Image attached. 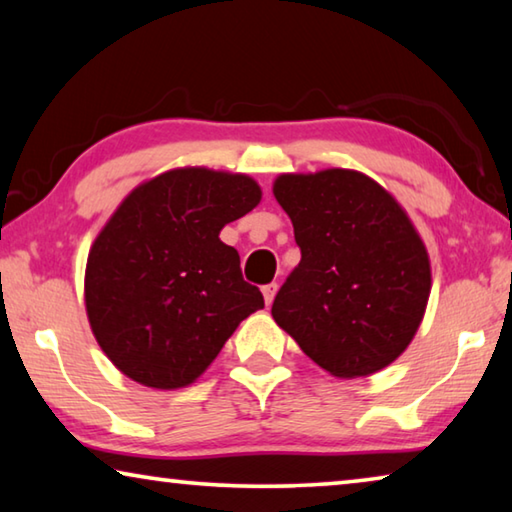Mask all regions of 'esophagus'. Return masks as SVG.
Masks as SVG:
<instances>
[{"instance_id":"34e87169","label":"esophagus","mask_w":512,"mask_h":512,"mask_svg":"<svg viewBox=\"0 0 512 512\" xmlns=\"http://www.w3.org/2000/svg\"><path fill=\"white\" fill-rule=\"evenodd\" d=\"M275 293H277V284H275V282H271V284H266V287H262V296H264L266 307H271V305H273Z\"/></svg>"}]
</instances>
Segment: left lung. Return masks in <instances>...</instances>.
<instances>
[{"mask_svg": "<svg viewBox=\"0 0 512 512\" xmlns=\"http://www.w3.org/2000/svg\"><path fill=\"white\" fill-rule=\"evenodd\" d=\"M273 196L302 253L275 296V323L336 379L391 366L418 332L431 293L429 253L411 216L354 169L280 173Z\"/></svg>", "mask_w": 512, "mask_h": 512, "instance_id": "8db88e82", "label": "left lung"}]
</instances>
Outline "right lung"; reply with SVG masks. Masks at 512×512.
Here are the masks:
<instances>
[{
	"label": "right lung",
	"instance_id": "right-lung-1",
	"mask_svg": "<svg viewBox=\"0 0 512 512\" xmlns=\"http://www.w3.org/2000/svg\"><path fill=\"white\" fill-rule=\"evenodd\" d=\"M259 201L248 173L178 167L117 205L92 241L83 296L94 339L128 379L155 391L194 384L264 307L239 253L219 239Z\"/></svg>",
	"mask_w": 512,
	"mask_h": 512
}]
</instances>
